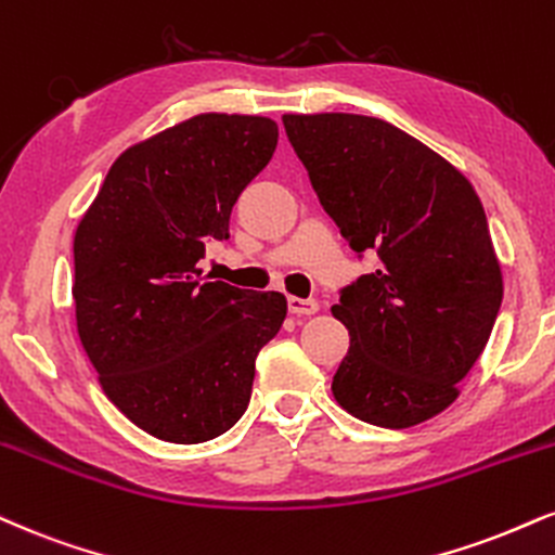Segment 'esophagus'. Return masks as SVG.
Instances as JSON below:
<instances>
[{
    "mask_svg": "<svg viewBox=\"0 0 555 555\" xmlns=\"http://www.w3.org/2000/svg\"><path fill=\"white\" fill-rule=\"evenodd\" d=\"M286 305H289V312H292V315H315V312L320 310V302H318V299L289 297V299H286Z\"/></svg>",
    "mask_w": 555,
    "mask_h": 555,
    "instance_id": "1",
    "label": "esophagus"
}]
</instances>
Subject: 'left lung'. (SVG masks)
<instances>
[{"label": "left lung", "mask_w": 555, "mask_h": 555, "mask_svg": "<svg viewBox=\"0 0 555 555\" xmlns=\"http://www.w3.org/2000/svg\"><path fill=\"white\" fill-rule=\"evenodd\" d=\"M282 121L346 243L377 258L331 307L351 341L333 398L383 429L429 422L457 400L502 307V266L478 193L383 118L286 113Z\"/></svg>", "instance_id": "left-lung-1"}]
</instances>
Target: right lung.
Instances as JSON below:
<instances>
[{"instance_id": "obj_1", "label": "right lung", "mask_w": 555, "mask_h": 555, "mask_svg": "<svg viewBox=\"0 0 555 555\" xmlns=\"http://www.w3.org/2000/svg\"><path fill=\"white\" fill-rule=\"evenodd\" d=\"M266 116L198 113L129 146L75 232L77 333L98 383L152 437L198 444L237 424L256 357L286 318L282 292L202 279L209 240L269 165Z\"/></svg>"}]
</instances>
